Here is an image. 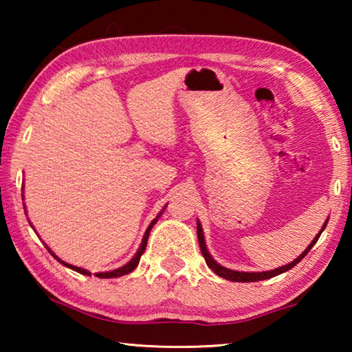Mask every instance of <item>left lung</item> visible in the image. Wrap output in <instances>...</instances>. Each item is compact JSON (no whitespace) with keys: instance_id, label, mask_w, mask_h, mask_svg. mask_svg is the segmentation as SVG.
I'll list each match as a JSON object with an SVG mask.
<instances>
[{"instance_id":"left-lung-1","label":"left lung","mask_w":352,"mask_h":352,"mask_svg":"<svg viewBox=\"0 0 352 352\" xmlns=\"http://www.w3.org/2000/svg\"><path fill=\"white\" fill-rule=\"evenodd\" d=\"M326 223H327V220H326ZM326 223L323 225V228H321L320 233H318L317 236H315V239L311 242V245H309V247L305 250V252H302L300 256H298V258H296L294 262H290V264L284 265V267H279V269H275V270H272V272H261V273L236 272V270H228V269H225V267L219 265L217 262L211 258V254L208 253L206 245H205L204 230H201V225L199 223V220H197V237H199V243H200L201 254H204V258H205V261H206L208 267H210V269H211L214 273H216V275H219L220 278L230 279V281H234V283H253V281H262V279H269V278H273V276H276V275H281V273L290 270L292 267H295V265L298 264V262H300L309 252H311V248L315 245V242L318 241L320 234L323 233V230L326 228Z\"/></svg>"}]
</instances>
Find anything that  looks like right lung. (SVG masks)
I'll return each instance as SVG.
<instances>
[{
    "instance_id": "add662e5",
    "label": "right lung",
    "mask_w": 352,
    "mask_h": 352,
    "mask_svg": "<svg viewBox=\"0 0 352 352\" xmlns=\"http://www.w3.org/2000/svg\"><path fill=\"white\" fill-rule=\"evenodd\" d=\"M163 212V211H162ZM162 212H160V216H162ZM158 216V217H160ZM158 217L157 219H153V222L148 225V228H147V231H146V234H144V237H142V243H141V247H140V250H138V253H136L135 256H133V259L130 261V262H127L126 265L124 267H121V269H116V270H113V272H105V273H96V276L98 278H118V276H122V275H127V273H130L132 270H135L136 269V265H138V262H140V259H141V254L144 253V250H146V245H147V239H148V233H151V230H152V226L157 223V220H158ZM50 250V248H47ZM50 253L54 256V258L58 261V262H62L63 265H67V267H69V269H73V270H76V272H79V273H82V275H88L90 276V272H87V270H83V269H80V267H74V265H71V264H67V262H63V261H60L57 258V256L51 252L50 250Z\"/></svg>"
}]
</instances>
